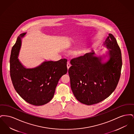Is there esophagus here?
<instances>
[{
    "label": "esophagus",
    "instance_id": "34e87169",
    "mask_svg": "<svg viewBox=\"0 0 134 134\" xmlns=\"http://www.w3.org/2000/svg\"><path fill=\"white\" fill-rule=\"evenodd\" d=\"M70 66H71V64H70V62L68 61L67 64V69H69V68H70Z\"/></svg>",
    "mask_w": 134,
    "mask_h": 134
}]
</instances>
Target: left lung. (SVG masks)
Returning a JSON list of instances; mask_svg holds the SVG:
<instances>
[{"instance_id":"obj_1","label":"left lung","mask_w":134,"mask_h":134,"mask_svg":"<svg viewBox=\"0 0 134 134\" xmlns=\"http://www.w3.org/2000/svg\"><path fill=\"white\" fill-rule=\"evenodd\" d=\"M108 50L102 54L94 51L71 60L68 70L71 88L77 99L90 105L101 102L115 90L121 75V49L109 34L102 44Z\"/></svg>"}]
</instances>
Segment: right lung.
<instances>
[{
    "label": "right lung",
    "mask_w": 134,
    "mask_h": 134,
    "mask_svg": "<svg viewBox=\"0 0 134 134\" xmlns=\"http://www.w3.org/2000/svg\"><path fill=\"white\" fill-rule=\"evenodd\" d=\"M26 34L20 35L12 48L10 77L14 89L23 99L32 105H42L53 98L59 79L67 72V61L45 60L37 67L26 68L18 59L21 40Z\"/></svg>",
    "instance_id": "1"
}]
</instances>
